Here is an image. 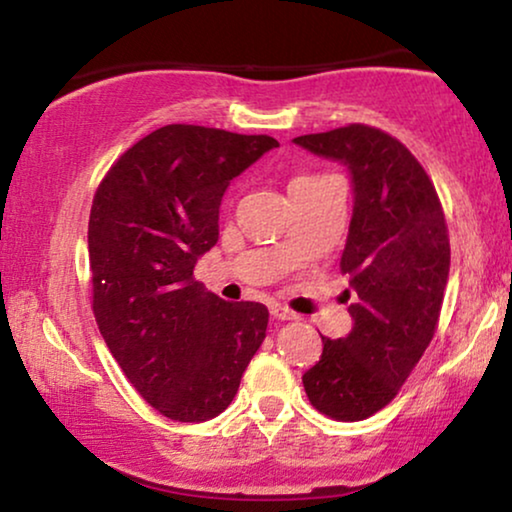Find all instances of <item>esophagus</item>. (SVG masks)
Wrapping results in <instances>:
<instances>
[{"mask_svg": "<svg viewBox=\"0 0 512 512\" xmlns=\"http://www.w3.org/2000/svg\"><path fill=\"white\" fill-rule=\"evenodd\" d=\"M272 317L279 319V321H296V319H300L296 312H291L289 307H282V305L272 307Z\"/></svg>", "mask_w": 512, "mask_h": 512, "instance_id": "34e87169", "label": "esophagus"}]
</instances>
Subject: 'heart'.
<instances>
[{"mask_svg":"<svg viewBox=\"0 0 512 512\" xmlns=\"http://www.w3.org/2000/svg\"><path fill=\"white\" fill-rule=\"evenodd\" d=\"M321 179H328V174H300L289 184V188H296V186H305V184H314V181H321Z\"/></svg>","mask_w":512,"mask_h":512,"instance_id":"obj_1","label":"heart"}]
</instances>
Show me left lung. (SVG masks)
<instances>
[{"mask_svg": "<svg viewBox=\"0 0 512 512\" xmlns=\"http://www.w3.org/2000/svg\"><path fill=\"white\" fill-rule=\"evenodd\" d=\"M293 142L352 172L354 214L340 268L354 293V326L347 338H321L324 352L303 384L319 412L359 422L394 401L438 328L450 275L443 205L419 160L373 125Z\"/></svg>", "mask_w": 512, "mask_h": 512, "instance_id": "8db88e82", "label": "left lung"}]
</instances>
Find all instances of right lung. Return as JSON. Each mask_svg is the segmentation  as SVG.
<instances>
[{
	"label": "right lung",
	"instance_id": "1",
	"mask_svg": "<svg viewBox=\"0 0 512 512\" xmlns=\"http://www.w3.org/2000/svg\"><path fill=\"white\" fill-rule=\"evenodd\" d=\"M277 139L174 123L132 144L97 186L88 221L93 314L132 387L174 422L228 408L268 328V307L195 282L219 240L230 181Z\"/></svg>",
	"mask_w": 512,
	"mask_h": 512
}]
</instances>
